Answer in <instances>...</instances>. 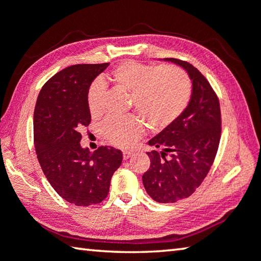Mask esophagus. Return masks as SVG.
Wrapping results in <instances>:
<instances>
[{
  "mask_svg": "<svg viewBox=\"0 0 261 261\" xmlns=\"http://www.w3.org/2000/svg\"><path fill=\"white\" fill-rule=\"evenodd\" d=\"M132 155V152L130 151H123V159L124 160H127Z\"/></svg>",
  "mask_w": 261,
  "mask_h": 261,
  "instance_id": "34e87169",
  "label": "esophagus"
}]
</instances>
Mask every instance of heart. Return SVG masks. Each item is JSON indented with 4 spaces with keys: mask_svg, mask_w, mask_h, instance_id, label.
<instances>
[{
    "mask_svg": "<svg viewBox=\"0 0 261 261\" xmlns=\"http://www.w3.org/2000/svg\"><path fill=\"white\" fill-rule=\"evenodd\" d=\"M109 80L117 88L130 93L132 107L154 129H164L174 122L187 107L190 98V82L186 74L175 66L143 65L126 60L109 73ZM103 84L90 85L87 102L90 114L97 117L102 113ZM145 124L137 116L108 118L103 123V136L113 145L130 147L142 137Z\"/></svg>",
    "mask_w": 261,
    "mask_h": 261,
    "instance_id": "obj_1",
    "label": "heart"
}]
</instances>
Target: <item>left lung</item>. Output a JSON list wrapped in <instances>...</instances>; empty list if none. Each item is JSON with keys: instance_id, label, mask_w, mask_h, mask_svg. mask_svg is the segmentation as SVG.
Instances as JSON below:
<instances>
[{"instance_id": "left-lung-1", "label": "left lung", "mask_w": 261, "mask_h": 261, "mask_svg": "<svg viewBox=\"0 0 261 261\" xmlns=\"http://www.w3.org/2000/svg\"><path fill=\"white\" fill-rule=\"evenodd\" d=\"M192 81L188 106L174 122L148 140L151 165L143 175L145 190L159 203H174L192 195L214 163L221 139V109L208 80L187 61L167 58Z\"/></svg>"}]
</instances>
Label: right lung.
<instances>
[{"instance_id":"obj_1","label":"right lung","mask_w":261,"mask_h":261,"mask_svg":"<svg viewBox=\"0 0 261 261\" xmlns=\"http://www.w3.org/2000/svg\"><path fill=\"white\" fill-rule=\"evenodd\" d=\"M109 64L74 65L43 86L34 114L37 158L49 185L69 203L97 204L109 193L111 176L121 166L122 152L111 146L96 151L80 145L81 129L92 119L87 94Z\"/></svg>"}]
</instances>
